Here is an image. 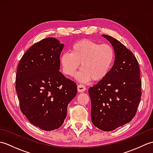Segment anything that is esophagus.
Segmentation results:
<instances>
[{"instance_id": "34e87169", "label": "esophagus", "mask_w": 153, "mask_h": 153, "mask_svg": "<svg viewBox=\"0 0 153 153\" xmlns=\"http://www.w3.org/2000/svg\"><path fill=\"white\" fill-rule=\"evenodd\" d=\"M86 88L82 84H79V85H77V91L79 93H83L85 91Z\"/></svg>"}]
</instances>
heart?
<instances>
[{
  "mask_svg": "<svg viewBox=\"0 0 153 153\" xmlns=\"http://www.w3.org/2000/svg\"><path fill=\"white\" fill-rule=\"evenodd\" d=\"M115 58L112 45L82 39L71 45L70 53L62 54L60 61L63 73L68 76H74L81 64L82 70L77 79L86 83L91 79L98 82L105 79L112 70Z\"/></svg>",
  "mask_w": 153,
  "mask_h": 153,
  "instance_id": "obj_1",
  "label": "heart"
}]
</instances>
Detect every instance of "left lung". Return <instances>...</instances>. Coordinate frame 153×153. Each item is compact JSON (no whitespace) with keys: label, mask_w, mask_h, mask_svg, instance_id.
<instances>
[{"label":"left lung","mask_w":153,"mask_h":153,"mask_svg":"<svg viewBox=\"0 0 153 153\" xmlns=\"http://www.w3.org/2000/svg\"><path fill=\"white\" fill-rule=\"evenodd\" d=\"M115 51L114 64L105 79L90 87L92 123L110 131L129 123L137 112L141 97L140 68L134 54L114 37L102 35Z\"/></svg>","instance_id":"left-lung-1"}]
</instances>
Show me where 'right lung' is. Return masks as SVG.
<instances>
[{
  "label": "right lung",
  "mask_w": 153,
  "mask_h": 153,
  "mask_svg": "<svg viewBox=\"0 0 153 153\" xmlns=\"http://www.w3.org/2000/svg\"><path fill=\"white\" fill-rule=\"evenodd\" d=\"M64 44L53 37L37 42L23 55L17 68L16 90L19 108L32 124L45 131L59 128L77 85L59 71Z\"/></svg>",
  "instance_id": "1"
}]
</instances>
